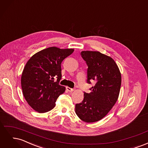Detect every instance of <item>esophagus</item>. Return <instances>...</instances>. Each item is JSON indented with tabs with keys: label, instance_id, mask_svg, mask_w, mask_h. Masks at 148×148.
<instances>
[{
	"label": "esophagus",
	"instance_id": "obj_1",
	"mask_svg": "<svg viewBox=\"0 0 148 148\" xmlns=\"http://www.w3.org/2000/svg\"><path fill=\"white\" fill-rule=\"evenodd\" d=\"M66 90L68 91H69V92H72V91H74V89H73V88H71L68 87V86H67V87L66 88Z\"/></svg>",
	"mask_w": 148,
	"mask_h": 148
}]
</instances>
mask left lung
Listing matches in <instances>:
<instances>
[{
    "label": "left lung",
    "instance_id": "1",
    "mask_svg": "<svg viewBox=\"0 0 148 148\" xmlns=\"http://www.w3.org/2000/svg\"><path fill=\"white\" fill-rule=\"evenodd\" d=\"M81 56L88 66L87 83L96 84L91 92H84L82 102L75 106V112L87 123L97 122L108 114L117 102L120 90L121 73L110 57L98 51H82Z\"/></svg>",
    "mask_w": 148,
    "mask_h": 148
}]
</instances>
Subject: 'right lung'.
<instances>
[{"mask_svg":"<svg viewBox=\"0 0 148 148\" xmlns=\"http://www.w3.org/2000/svg\"><path fill=\"white\" fill-rule=\"evenodd\" d=\"M74 51L51 47L36 53L26 63L22 72L21 84L28 104L39 113H45L56 106L57 99L65 91L59 84L61 64Z\"/></svg>","mask_w":148,"mask_h":148,"instance_id":"add662e5","label":"right lung"}]
</instances>
